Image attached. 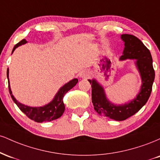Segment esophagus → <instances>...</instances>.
<instances>
[{
  "mask_svg": "<svg viewBox=\"0 0 160 160\" xmlns=\"http://www.w3.org/2000/svg\"><path fill=\"white\" fill-rule=\"evenodd\" d=\"M80 77L82 78H88L89 77V73L87 72V71H82L81 73L80 74Z\"/></svg>",
  "mask_w": 160,
  "mask_h": 160,
  "instance_id": "esophagus-1",
  "label": "esophagus"
}]
</instances>
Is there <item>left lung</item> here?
<instances>
[{
	"instance_id": "1",
	"label": "left lung",
	"mask_w": 160,
	"mask_h": 160,
	"mask_svg": "<svg viewBox=\"0 0 160 160\" xmlns=\"http://www.w3.org/2000/svg\"><path fill=\"white\" fill-rule=\"evenodd\" d=\"M124 49L120 60L135 59V65L140 73L141 84L140 92L128 103L117 105L111 103L106 97L104 88L96 80H88L92 86V102L95 111L101 116L109 117L117 121L125 120L136 113L148 102L152 91L155 71L150 50L138 38L132 34H122Z\"/></svg>"
}]
</instances>
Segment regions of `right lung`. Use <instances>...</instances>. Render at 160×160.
Returning <instances> with one entry per match:
<instances>
[{"label": "right lung", "instance_id": "add662e5", "mask_svg": "<svg viewBox=\"0 0 160 160\" xmlns=\"http://www.w3.org/2000/svg\"><path fill=\"white\" fill-rule=\"evenodd\" d=\"M27 41L25 39L22 40L21 41L19 42L17 44L15 45V47L12 49V53L13 51L17 48L19 46L25 44L26 43ZM7 79L9 80V70L7 69ZM78 80L77 78L73 79L71 81L65 84L62 87H61L58 90L56 95H55L54 98L52 99V102H49V104H46L43 107H36L33 108L30 106L25 105V104H21L20 102H18L12 94V91H11L10 81H8V87L9 92L11 95L12 101L16 104V105L19 107V108L22 111L25 113V115L28 117L31 120L35 121L37 122H49L56 119L59 118L63 114L64 111H65V104L63 102V98L65 96L66 93L68 92L70 89H72L74 86L78 83Z\"/></svg>", "mask_w": 160, "mask_h": 160}]
</instances>
